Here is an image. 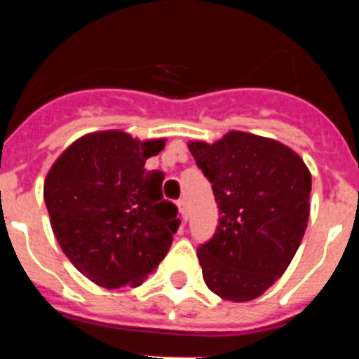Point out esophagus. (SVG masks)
Returning a JSON list of instances; mask_svg holds the SVG:
<instances>
[{"label": "esophagus", "mask_w": 359, "mask_h": 359, "mask_svg": "<svg viewBox=\"0 0 359 359\" xmlns=\"http://www.w3.org/2000/svg\"><path fill=\"white\" fill-rule=\"evenodd\" d=\"M177 208H180V214H182L183 219L189 217V208H187L185 199H180V201H177Z\"/></svg>", "instance_id": "1"}]
</instances>
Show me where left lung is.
Returning a JSON list of instances; mask_svg holds the SVG:
<instances>
[{"instance_id":"1","label":"left lung","mask_w":359,"mask_h":359,"mask_svg":"<svg viewBox=\"0 0 359 359\" xmlns=\"http://www.w3.org/2000/svg\"><path fill=\"white\" fill-rule=\"evenodd\" d=\"M219 207L214 237L198 250L212 293L231 302L261 297L293 261L311 210V172L273 138L228 131L214 144L189 142Z\"/></svg>"}]
</instances>
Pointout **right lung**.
Returning a JSON list of instances; mask_svg holds the SVG:
<instances>
[{"label":"right lung","mask_w":359,"mask_h":359,"mask_svg":"<svg viewBox=\"0 0 359 359\" xmlns=\"http://www.w3.org/2000/svg\"><path fill=\"white\" fill-rule=\"evenodd\" d=\"M163 147L165 138L142 142L120 129L88 133L46 174L53 236L97 286H142L169 252L182 221L161 194L163 174L145 169Z\"/></svg>","instance_id":"1"}]
</instances>
